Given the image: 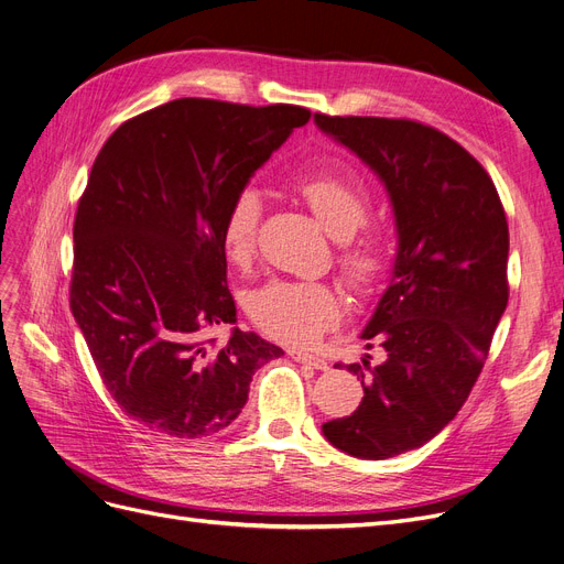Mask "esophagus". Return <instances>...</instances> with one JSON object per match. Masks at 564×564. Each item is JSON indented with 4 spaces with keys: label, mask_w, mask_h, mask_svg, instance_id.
<instances>
[{
    "label": "esophagus",
    "mask_w": 564,
    "mask_h": 564,
    "mask_svg": "<svg viewBox=\"0 0 564 564\" xmlns=\"http://www.w3.org/2000/svg\"><path fill=\"white\" fill-rule=\"evenodd\" d=\"M291 358L294 360H299V364H305V366H310V368H314V370H328V364L324 358H319V356H312V354H303V351H291L289 354Z\"/></svg>",
    "instance_id": "1"
}]
</instances>
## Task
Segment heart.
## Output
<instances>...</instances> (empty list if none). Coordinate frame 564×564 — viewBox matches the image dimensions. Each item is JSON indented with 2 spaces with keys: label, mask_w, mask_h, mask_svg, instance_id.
I'll use <instances>...</instances> for the list:
<instances>
[{
  "label": "heart",
  "mask_w": 564,
  "mask_h": 564,
  "mask_svg": "<svg viewBox=\"0 0 564 564\" xmlns=\"http://www.w3.org/2000/svg\"><path fill=\"white\" fill-rule=\"evenodd\" d=\"M312 215L335 240H345L340 265L356 289H368L384 270V257L372 238L351 240L368 217L364 189L337 175H312L294 185ZM261 194L240 189L224 213L221 245L234 263H247L254 254ZM250 319L270 337L294 347H307L340 319V299L322 282H270L247 299Z\"/></svg>",
  "instance_id": "obj_1"
}]
</instances>
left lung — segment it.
Returning a JSON list of instances; mask_svg holds the SVG:
<instances>
[{
	"mask_svg": "<svg viewBox=\"0 0 564 564\" xmlns=\"http://www.w3.org/2000/svg\"><path fill=\"white\" fill-rule=\"evenodd\" d=\"M314 124L379 177L393 208L391 280L360 333L387 360L370 366L364 354L347 366L364 400L322 425L340 452L384 460L431 442L475 387L509 301V227L484 166L446 133L322 112Z\"/></svg>",
	"mask_w": 564,
	"mask_h": 564,
	"instance_id": "8db88e82",
	"label": "left lung"
}]
</instances>
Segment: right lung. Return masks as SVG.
I'll return each mask as SVG.
<instances>
[{
  "label": "right lung",
  "instance_id": "1",
  "mask_svg": "<svg viewBox=\"0 0 564 564\" xmlns=\"http://www.w3.org/2000/svg\"><path fill=\"white\" fill-rule=\"evenodd\" d=\"M301 106L175 99L120 124L74 221L72 312L122 412L173 440L224 431L284 351L236 326L221 221ZM232 326L215 346L207 330Z\"/></svg>",
  "mask_w": 564,
  "mask_h": 564
}]
</instances>
